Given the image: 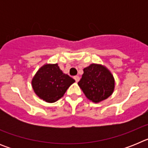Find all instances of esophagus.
Masks as SVG:
<instances>
[{
    "mask_svg": "<svg viewBox=\"0 0 148 148\" xmlns=\"http://www.w3.org/2000/svg\"><path fill=\"white\" fill-rule=\"evenodd\" d=\"M74 79H75V82H78V81L80 80V77H79V76H78V75H76V76H75V77H74Z\"/></svg>",
    "mask_w": 148,
    "mask_h": 148,
    "instance_id": "1",
    "label": "esophagus"
}]
</instances>
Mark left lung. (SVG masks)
Masks as SVG:
<instances>
[{"mask_svg":"<svg viewBox=\"0 0 148 148\" xmlns=\"http://www.w3.org/2000/svg\"><path fill=\"white\" fill-rule=\"evenodd\" d=\"M78 84L89 100L99 103L112 95L115 80L108 68L101 64H92L84 69Z\"/></svg>","mask_w":148,"mask_h":148,"instance_id":"left-lung-1","label":"left lung"}]
</instances>
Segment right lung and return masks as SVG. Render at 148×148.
<instances>
[{
  "instance_id": "1",
  "label": "right lung",
  "mask_w": 148,
  "mask_h": 148,
  "mask_svg": "<svg viewBox=\"0 0 148 148\" xmlns=\"http://www.w3.org/2000/svg\"><path fill=\"white\" fill-rule=\"evenodd\" d=\"M75 80L60 70L58 64H47L38 70L32 80L35 94L49 103L56 102L62 97Z\"/></svg>"
}]
</instances>
